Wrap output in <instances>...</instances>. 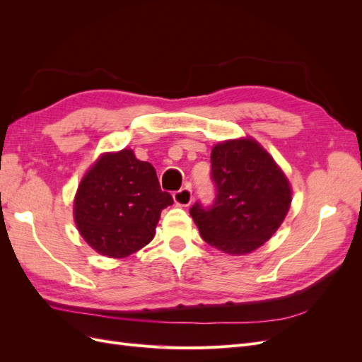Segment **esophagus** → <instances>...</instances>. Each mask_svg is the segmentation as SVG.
<instances>
[{
    "mask_svg": "<svg viewBox=\"0 0 362 362\" xmlns=\"http://www.w3.org/2000/svg\"><path fill=\"white\" fill-rule=\"evenodd\" d=\"M192 199H193V196H192V189L189 187V185H185V187H182L178 192L173 193V201H175V204L180 205V206L190 205Z\"/></svg>",
    "mask_w": 362,
    "mask_h": 362,
    "instance_id": "esophagus-1",
    "label": "esophagus"
}]
</instances>
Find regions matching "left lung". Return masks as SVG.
<instances>
[{"instance_id":"obj_1","label":"left lung","mask_w":362,"mask_h":362,"mask_svg":"<svg viewBox=\"0 0 362 362\" xmlns=\"http://www.w3.org/2000/svg\"><path fill=\"white\" fill-rule=\"evenodd\" d=\"M214 202L190 216L202 238L231 255L258 249L276 233L291 204L288 180L254 139L228 140L211 151Z\"/></svg>"}]
</instances>
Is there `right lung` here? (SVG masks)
I'll use <instances>...</instances> for the list:
<instances>
[{
	"mask_svg": "<svg viewBox=\"0 0 362 362\" xmlns=\"http://www.w3.org/2000/svg\"><path fill=\"white\" fill-rule=\"evenodd\" d=\"M172 204L152 164L122 149L101 156L84 175L74 217L81 237L98 254L125 258L154 238L161 210Z\"/></svg>",
	"mask_w": 362,
	"mask_h": 362,
	"instance_id": "right-lung-1",
	"label": "right lung"
}]
</instances>
